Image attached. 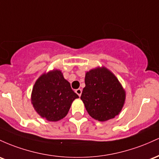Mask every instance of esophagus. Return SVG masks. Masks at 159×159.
Here are the masks:
<instances>
[{"instance_id": "34e87169", "label": "esophagus", "mask_w": 159, "mask_h": 159, "mask_svg": "<svg viewBox=\"0 0 159 159\" xmlns=\"http://www.w3.org/2000/svg\"><path fill=\"white\" fill-rule=\"evenodd\" d=\"M75 92H76V94H78V95L80 96H81V94H82V89H76V91H75Z\"/></svg>"}]
</instances>
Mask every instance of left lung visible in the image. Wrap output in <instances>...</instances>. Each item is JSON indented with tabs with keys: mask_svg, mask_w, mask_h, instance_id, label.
I'll list each match as a JSON object with an SVG mask.
<instances>
[{
	"mask_svg": "<svg viewBox=\"0 0 159 159\" xmlns=\"http://www.w3.org/2000/svg\"><path fill=\"white\" fill-rule=\"evenodd\" d=\"M85 83L80 98L91 117L106 122L120 113L125 101V91L109 69L102 66L88 71Z\"/></svg>",
	"mask_w": 159,
	"mask_h": 159,
	"instance_id": "8db88e82",
	"label": "left lung"
}]
</instances>
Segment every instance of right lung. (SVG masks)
<instances>
[{
  "instance_id": "add662e5",
  "label": "right lung",
  "mask_w": 159,
  "mask_h": 159,
  "mask_svg": "<svg viewBox=\"0 0 159 159\" xmlns=\"http://www.w3.org/2000/svg\"><path fill=\"white\" fill-rule=\"evenodd\" d=\"M77 95L60 70L43 73L35 82L31 101L35 111L49 122H57L67 116Z\"/></svg>"
}]
</instances>
